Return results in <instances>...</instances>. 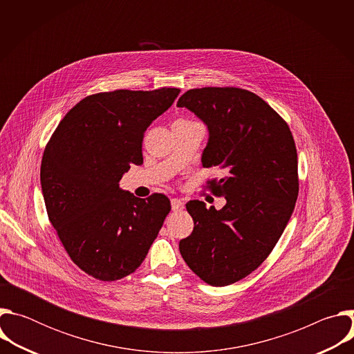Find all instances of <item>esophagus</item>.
I'll use <instances>...</instances> for the list:
<instances>
[{
	"label": "esophagus",
	"mask_w": 354,
	"mask_h": 354,
	"mask_svg": "<svg viewBox=\"0 0 354 354\" xmlns=\"http://www.w3.org/2000/svg\"><path fill=\"white\" fill-rule=\"evenodd\" d=\"M171 207H172L174 212H178V210H182L185 207V205H183V201L180 198H172L171 200Z\"/></svg>",
	"instance_id": "34e87169"
}]
</instances>
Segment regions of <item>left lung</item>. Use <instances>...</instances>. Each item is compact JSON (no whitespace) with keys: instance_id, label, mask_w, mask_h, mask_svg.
<instances>
[{"instance_id":"obj_1","label":"left lung","mask_w":354,"mask_h":354,"mask_svg":"<svg viewBox=\"0 0 354 354\" xmlns=\"http://www.w3.org/2000/svg\"><path fill=\"white\" fill-rule=\"evenodd\" d=\"M187 108L209 129L205 168L223 169L210 180L221 210L203 201L186 205L194 221L179 242L186 265L210 286L232 284L257 270L280 239L298 196L297 148L288 124L257 93L234 86L185 92Z\"/></svg>"}]
</instances>
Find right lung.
<instances>
[{
  "label": "right lung",
  "instance_id": "obj_1",
  "mask_svg": "<svg viewBox=\"0 0 354 354\" xmlns=\"http://www.w3.org/2000/svg\"><path fill=\"white\" fill-rule=\"evenodd\" d=\"M179 92L89 95L67 112L44 148L40 183L48 220L71 261L97 280L136 272L171 212L167 196L140 198L119 182L131 164H142L147 127Z\"/></svg>",
  "mask_w": 354,
  "mask_h": 354
}]
</instances>
